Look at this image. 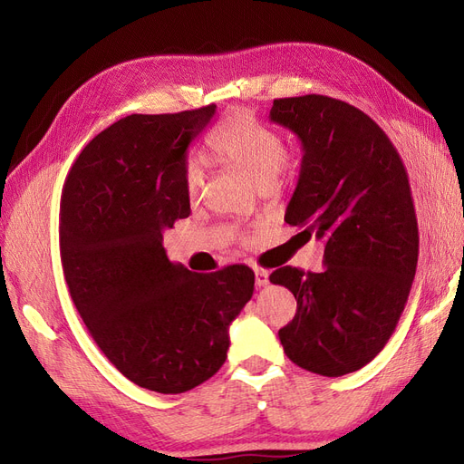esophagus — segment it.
Returning a JSON list of instances; mask_svg holds the SVG:
<instances>
[{
	"label": "esophagus",
	"instance_id": "obj_1",
	"mask_svg": "<svg viewBox=\"0 0 464 464\" xmlns=\"http://www.w3.org/2000/svg\"><path fill=\"white\" fill-rule=\"evenodd\" d=\"M256 285L259 288L269 285V273H266L265 269H259V266H256Z\"/></svg>",
	"mask_w": 464,
	"mask_h": 464
}]
</instances>
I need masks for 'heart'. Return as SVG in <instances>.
Instances as JSON below:
<instances>
[{
	"label": "heart",
	"mask_w": 464,
	"mask_h": 464,
	"mask_svg": "<svg viewBox=\"0 0 464 464\" xmlns=\"http://www.w3.org/2000/svg\"><path fill=\"white\" fill-rule=\"evenodd\" d=\"M208 149L218 160L237 168L261 189L273 186L286 159L283 137L247 110H234L227 114L208 137ZM203 184V166L198 160H188L184 166L188 198L198 199Z\"/></svg>",
	"instance_id": "1"
}]
</instances>
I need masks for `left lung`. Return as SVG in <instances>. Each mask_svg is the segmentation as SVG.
<instances>
[{
	"mask_svg": "<svg viewBox=\"0 0 464 464\" xmlns=\"http://www.w3.org/2000/svg\"><path fill=\"white\" fill-rule=\"evenodd\" d=\"M271 121L302 141L285 220L325 242L321 273L280 266L298 302L278 331L296 366L327 377L366 366L395 331L418 263V220L395 145L362 110L323 94L276 98Z\"/></svg>",
	"mask_w": 464,
	"mask_h": 464,
	"instance_id": "1",
	"label": "left lung"
}]
</instances>
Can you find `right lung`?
Masks as SVG:
<instances>
[{
  "label": "right lung",
  "mask_w": 464,
  "mask_h": 464,
  "mask_svg": "<svg viewBox=\"0 0 464 464\" xmlns=\"http://www.w3.org/2000/svg\"><path fill=\"white\" fill-rule=\"evenodd\" d=\"M215 110L118 120L81 150L62 191V265L82 323L130 382L164 395L220 370L230 323L256 285L247 265L191 273L162 246L164 230L191 213L188 147Z\"/></svg>",
  "instance_id": "right-lung-1"
}]
</instances>
